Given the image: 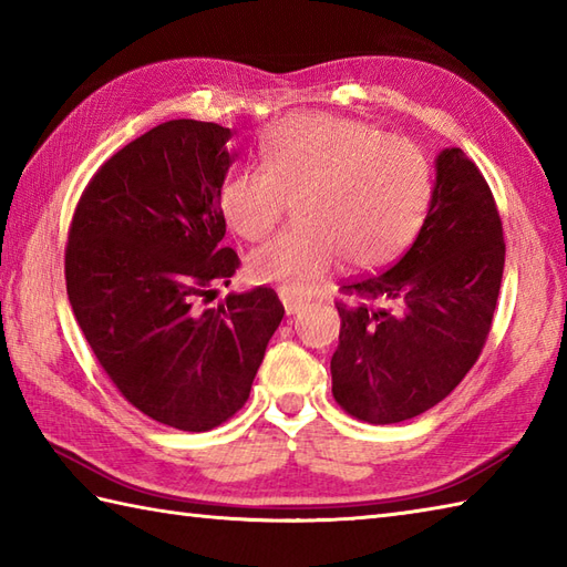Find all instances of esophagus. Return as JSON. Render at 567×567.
<instances>
[{
	"instance_id": "1",
	"label": "esophagus",
	"mask_w": 567,
	"mask_h": 567,
	"mask_svg": "<svg viewBox=\"0 0 567 567\" xmlns=\"http://www.w3.org/2000/svg\"><path fill=\"white\" fill-rule=\"evenodd\" d=\"M280 297H282V305H285V311L287 315H299V311H305V307H307V302L305 299H297V297H292V295H287V292H280Z\"/></svg>"
}]
</instances>
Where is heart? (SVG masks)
Here are the masks:
<instances>
[{
    "label": "heart",
    "instance_id": "heart-1",
    "mask_svg": "<svg viewBox=\"0 0 567 567\" xmlns=\"http://www.w3.org/2000/svg\"><path fill=\"white\" fill-rule=\"evenodd\" d=\"M297 199V228L250 252V280L309 292L336 258L388 265L412 244L433 204V167L414 141L358 118L295 114L270 128L260 165L226 179L221 212L258 244Z\"/></svg>",
    "mask_w": 567,
    "mask_h": 567
}]
</instances>
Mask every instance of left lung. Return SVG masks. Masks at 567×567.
Masks as SVG:
<instances>
[{
	"instance_id": "left-lung-1",
	"label": "left lung",
	"mask_w": 567,
	"mask_h": 567,
	"mask_svg": "<svg viewBox=\"0 0 567 567\" xmlns=\"http://www.w3.org/2000/svg\"><path fill=\"white\" fill-rule=\"evenodd\" d=\"M504 250L485 175L461 148L443 151L412 248L388 270L341 282L331 392L346 414L396 424L461 384L492 329Z\"/></svg>"
}]
</instances>
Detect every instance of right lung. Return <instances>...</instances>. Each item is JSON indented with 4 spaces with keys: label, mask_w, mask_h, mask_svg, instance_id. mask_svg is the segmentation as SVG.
<instances>
[{
    "label": "right lung",
    "mask_w": 567,
    "mask_h": 567,
    "mask_svg": "<svg viewBox=\"0 0 567 567\" xmlns=\"http://www.w3.org/2000/svg\"><path fill=\"white\" fill-rule=\"evenodd\" d=\"M231 128L173 118L100 165L72 212L65 285L94 358L138 412L209 431L250 394L285 307L270 287L202 309L238 270L221 185Z\"/></svg>",
    "instance_id": "add662e5"
}]
</instances>
